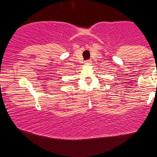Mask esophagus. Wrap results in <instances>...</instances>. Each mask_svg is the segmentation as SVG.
Segmentation results:
<instances>
[{
    "label": "esophagus",
    "instance_id": "obj_1",
    "mask_svg": "<svg viewBox=\"0 0 157 157\" xmlns=\"http://www.w3.org/2000/svg\"><path fill=\"white\" fill-rule=\"evenodd\" d=\"M92 62L91 60H86V62H85V63H86V64H91Z\"/></svg>",
    "mask_w": 157,
    "mask_h": 157
}]
</instances>
